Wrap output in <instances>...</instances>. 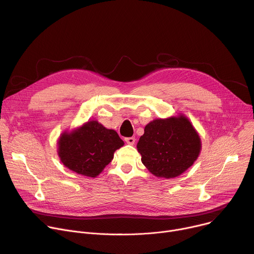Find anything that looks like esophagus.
Returning <instances> with one entry per match:
<instances>
[{
  "mask_svg": "<svg viewBox=\"0 0 254 254\" xmlns=\"http://www.w3.org/2000/svg\"><path fill=\"white\" fill-rule=\"evenodd\" d=\"M125 142L127 144H130V145H133L135 143V138L134 137H127L125 138Z\"/></svg>",
  "mask_w": 254,
  "mask_h": 254,
  "instance_id": "esophagus-1",
  "label": "esophagus"
}]
</instances>
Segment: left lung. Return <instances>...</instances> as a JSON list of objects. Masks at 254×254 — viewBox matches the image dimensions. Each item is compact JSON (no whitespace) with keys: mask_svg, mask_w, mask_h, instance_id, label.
<instances>
[{"mask_svg":"<svg viewBox=\"0 0 254 254\" xmlns=\"http://www.w3.org/2000/svg\"><path fill=\"white\" fill-rule=\"evenodd\" d=\"M200 138L186 117L156 119L145 126L137 143L142 163L157 177L179 176L197 159Z\"/></svg>","mask_w":254,"mask_h":254,"instance_id":"8db88e82","label":"left lung"}]
</instances>
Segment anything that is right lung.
Wrapping results in <instances>:
<instances>
[{"mask_svg": "<svg viewBox=\"0 0 254 254\" xmlns=\"http://www.w3.org/2000/svg\"><path fill=\"white\" fill-rule=\"evenodd\" d=\"M123 145L116 131L106 129L97 121H88L76 131L61 136L58 153L70 170L96 177L112 161L114 152Z\"/></svg>", "mask_w": 254, "mask_h": 254, "instance_id": "add662e5", "label": "right lung"}]
</instances>
